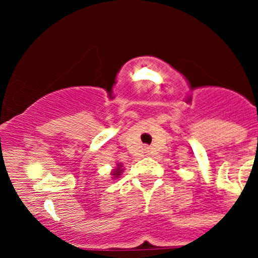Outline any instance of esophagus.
<instances>
[{
	"instance_id": "1",
	"label": "esophagus",
	"mask_w": 258,
	"mask_h": 258,
	"mask_svg": "<svg viewBox=\"0 0 258 258\" xmlns=\"http://www.w3.org/2000/svg\"><path fill=\"white\" fill-rule=\"evenodd\" d=\"M150 152V150H148V148H146V153H148Z\"/></svg>"
}]
</instances>
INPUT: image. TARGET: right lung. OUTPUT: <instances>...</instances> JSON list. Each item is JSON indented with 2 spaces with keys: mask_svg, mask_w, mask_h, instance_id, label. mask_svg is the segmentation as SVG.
<instances>
[{
  "mask_svg": "<svg viewBox=\"0 0 258 258\" xmlns=\"http://www.w3.org/2000/svg\"><path fill=\"white\" fill-rule=\"evenodd\" d=\"M121 166H118V167H117L116 168V171H113V173H112V175L114 176V177H118V176H119V173H121Z\"/></svg>",
  "mask_w": 258,
  "mask_h": 258,
  "instance_id": "1",
  "label": "right lung"
}]
</instances>
